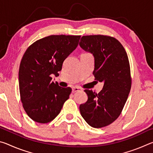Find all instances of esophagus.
Listing matches in <instances>:
<instances>
[{"label": "esophagus", "mask_w": 153, "mask_h": 153, "mask_svg": "<svg viewBox=\"0 0 153 153\" xmlns=\"http://www.w3.org/2000/svg\"><path fill=\"white\" fill-rule=\"evenodd\" d=\"M79 88H77V87H76V86H74V87H72V92H77V91H79Z\"/></svg>", "instance_id": "esophagus-1"}]
</instances>
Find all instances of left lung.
<instances>
[{"instance_id": "8db88e82", "label": "left lung", "mask_w": 153, "mask_h": 153, "mask_svg": "<svg viewBox=\"0 0 153 153\" xmlns=\"http://www.w3.org/2000/svg\"><path fill=\"white\" fill-rule=\"evenodd\" d=\"M79 46L94 56L93 74L96 80L104 83L98 94L84 90L88 100L79 105L80 113L90 126L102 128L117 120L130 92L131 79L128 55L117 39L108 36H84Z\"/></svg>"}]
</instances>
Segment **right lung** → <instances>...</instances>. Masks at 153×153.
Returning a JSON list of instances; mask_svg holds the SVG:
<instances>
[{
  "label": "right lung",
  "instance_id": "1",
  "mask_svg": "<svg viewBox=\"0 0 153 153\" xmlns=\"http://www.w3.org/2000/svg\"><path fill=\"white\" fill-rule=\"evenodd\" d=\"M81 36L51 35L30 45L23 56L19 70L21 100L27 115L46 123L61 112L71 88L52 81L63 61L77 48Z\"/></svg>",
  "mask_w": 153,
  "mask_h": 153
}]
</instances>
